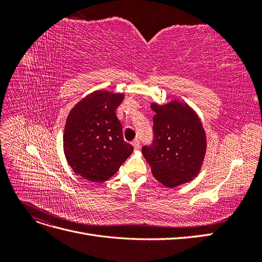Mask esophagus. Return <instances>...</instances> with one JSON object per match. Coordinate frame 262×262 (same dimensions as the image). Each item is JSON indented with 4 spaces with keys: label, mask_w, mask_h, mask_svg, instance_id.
I'll return each instance as SVG.
<instances>
[{
    "label": "esophagus",
    "mask_w": 262,
    "mask_h": 262,
    "mask_svg": "<svg viewBox=\"0 0 262 262\" xmlns=\"http://www.w3.org/2000/svg\"><path fill=\"white\" fill-rule=\"evenodd\" d=\"M132 145H133V147L136 148V149H139V147H140V141H139L138 139L133 140V141H132Z\"/></svg>",
    "instance_id": "34e87169"
}]
</instances>
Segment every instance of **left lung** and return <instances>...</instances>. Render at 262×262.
<instances>
[{"label": "left lung", "instance_id": "8db88e82", "mask_svg": "<svg viewBox=\"0 0 262 262\" xmlns=\"http://www.w3.org/2000/svg\"><path fill=\"white\" fill-rule=\"evenodd\" d=\"M154 141L142 154L153 176L173 188L191 181L199 173L207 152V134L194 110L177 99L165 105H150Z\"/></svg>", "mask_w": 262, "mask_h": 262}]
</instances>
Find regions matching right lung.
Segmentation results:
<instances>
[{"label":"right lung","instance_id":"add662e5","mask_svg":"<svg viewBox=\"0 0 262 262\" xmlns=\"http://www.w3.org/2000/svg\"><path fill=\"white\" fill-rule=\"evenodd\" d=\"M124 95L95 91L71 110L63 133V149L71 168L93 182L112 178L133 146L123 140L122 125L116 115Z\"/></svg>","mask_w":262,"mask_h":262}]
</instances>
